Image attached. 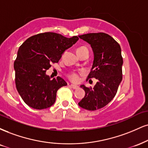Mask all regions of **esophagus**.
Returning <instances> with one entry per match:
<instances>
[{
	"label": "esophagus",
	"instance_id": "obj_1",
	"mask_svg": "<svg viewBox=\"0 0 148 148\" xmlns=\"http://www.w3.org/2000/svg\"><path fill=\"white\" fill-rule=\"evenodd\" d=\"M70 87L74 89V90H76V89L79 88V86H78V85H74V84H71L70 85Z\"/></svg>",
	"mask_w": 148,
	"mask_h": 148
}]
</instances>
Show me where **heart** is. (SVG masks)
Segmentation results:
<instances>
[{
    "label": "heart",
    "mask_w": 148,
    "mask_h": 148,
    "mask_svg": "<svg viewBox=\"0 0 148 148\" xmlns=\"http://www.w3.org/2000/svg\"><path fill=\"white\" fill-rule=\"evenodd\" d=\"M80 48H87V47H81ZM69 79H70L71 81H73V82H78L80 80L79 74H76V73H72V74L69 75Z\"/></svg>",
    "instance_id": "1"
}]
</instances>
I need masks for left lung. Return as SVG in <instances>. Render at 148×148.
<instances>
[{
  "mask_svg": "<svg viewBox=\"0 0 148 148\" xmlns=\"http://www.w3.org/2000/svg\"><path fill=\"white\" fill-rule=\"evenodd\" d=\"M91 45L94 60L86 81L97 79L93 88L84 85L85 97L79 103L81 108L94 111L108 105L115 97L122 81L123 58L120 45L105 33H90L79 36Z\"/></svg>",
  "mask_w": 148,
  "mask_h": 148,
  "instance_id": "obj_1",
  "label": "left lung"
}]
</instances>
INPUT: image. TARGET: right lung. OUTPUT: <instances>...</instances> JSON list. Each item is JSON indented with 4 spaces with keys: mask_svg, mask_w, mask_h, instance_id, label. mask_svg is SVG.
I'll return each mask as SVG.
<instances>
[{
    "mask_svg": "<svg viewBox=\"0 0 148 148\" xmlns=\"http://www.w3.org/2000/svg\"><path fill=\"white\" fill-rule=\"evenodd\" d=\"M78 40L76 36L66 38L45 32L29 37L21 45L14 64L15 82L18 92L28 106L43 110L54 105L57 91L67 83L60 76L51 79L46 71Z\"/></svg>",
    "mask_w": 148,
    "mask_h": 148,
    "instance_id": "right-lung-1",
    "label": "right lung"
}]
</instances>
